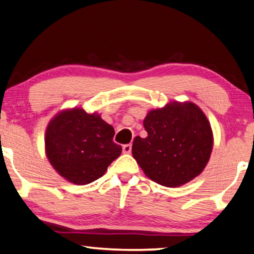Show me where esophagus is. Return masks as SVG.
<instances>
[{
  "label": "esophagus",
  "mask_w": 254,
  "mask_h": 254,
  "mask_svg": "<svg viewBox=\"0 0 254 254\" xmlns=\"http://www.w3.org/2000/svg\"><path fill=\"white\" fill-rule=\"evenodd\" d=\"M131 149H132V146L130 145V143H128V145H124L123 148H122L124 154H130L131 153Z\"/></svg>",
  "instance_id": "34e87169"
}]
</instances>
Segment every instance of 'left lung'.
I'll return each mask as SVG.
<instances>
[{"mask_svg":"<svg viewBox=\"0 0 254 254\" xmlns=\"http://www.w3.org/2000/svg\"><path fill=\"white\" fill-rule=\"evenodd\" d=\"M146 138L135 137L132 155L145 175L165 187H180L199 176L213 148L211 124L191 101H171L143 120Z\"/></svg>","mask_w":254,"mask_h":254,"instance_id":"1","label":"left lung"}]
</instances>
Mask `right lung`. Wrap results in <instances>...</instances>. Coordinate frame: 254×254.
I'll return each instance as SVG.
<instances>
[{
    "instance_id": "add662e5",
    "label": "right lung",
    "mask_w": 254,
    "mask_h": 254,
    "mask_svg": "<svg viewBox=\"0 0 254 254\" xmlns=\"http://www.w3.org/2000/svg\"><path fill=\"white\" fill-rule=\"evenodd\" d=\"M115 131L97 112L63 109L45 130V155L57 173L75 185H88L105 175L122 153L113 141Z\"/></svg>"
}]
</instances>
